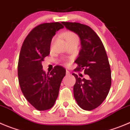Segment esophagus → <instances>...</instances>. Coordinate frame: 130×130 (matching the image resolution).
Here are the masks:
<instances>
[{
	"label": "esophagus",
	"instance_id": "34e87169",
	"mask_svg": "<svg viewBox=\"0 0 130 130\" xmlns=\"http://www.w3.org/2000/svg\"><path fill=\"white\" fill-rule=\"evenodd\" d=\"M66 75H70V71H68V70H66Z\"/></svg>",
	"mask_w": 130,
	"mask_h": 130
}]
</instances>
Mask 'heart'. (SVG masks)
Wrapping results in <instances>:
<instances>
[{
  "mask_svg": "<svg viewBox=\"0 0 130 130\" xmlns=\"http://www.w3.org/2000/svg\"><path fill=\"white\" fill-rule=\"evenodd\" d=\"M62 36L66 40V43H78L79 42V37L76 33L72 31H68L62 34ZM55 40V38H54L52 40V44Z\"/></svg>",
  "mask_w": 130,
  "mask_h": 130,
  "instance_id": "heart-1",
  "label": "heart"
}]
</instances>
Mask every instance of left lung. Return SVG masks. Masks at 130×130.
<instances>
[{
  "label": "left lung",
  "mask_w": 130,
  "mask_h": 130,
  "mask_svg": "<svg viewBox=\"0 0 130 130\" xmlns=\"http://www.w3.org/2000/svg\"><path fill=\"white\" fill-rule=\"evenodd\" d=\"M62 23L69 30L76 33L81 41L82 49L75 61V71H84L90 78H76L73 87L74 97L80 108L85 110L95 109L103 103L111 86V70L104 45L91 27L76 22Z\"/></svg>",
  "instance_id": "obj_1"
}]
</instances>
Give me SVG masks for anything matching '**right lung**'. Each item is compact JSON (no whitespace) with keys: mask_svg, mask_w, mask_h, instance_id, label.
I'll return each instance as SVG.
<instances>
[{"mask_svg":"<svg viewBox=\"0 0 130 130\" xmlns=\"http://www.w3.org/2000/svg\"><path fill=\"white\" fill-rule=\"evenodd\" d=\"M64 26L59 22L44 23L34 27L25 39L19 55L18 76L26 100L38 110H46L54 106L59 94L66 70L55 66L46 74L41 62L50 54L53 36Z\"/></svg>","mask_w":130,"mask_h":130,"instance_id":"1","label":"right lung"}]
</instances>
